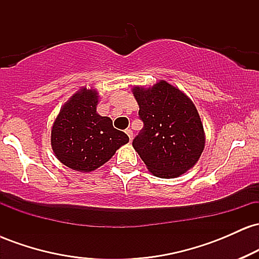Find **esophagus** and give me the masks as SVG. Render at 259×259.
Returning <instances> with one entry per match:
<instances>
[{
	"label": "esophagus",
	"mask_w": 259,
	"mask_h": 259,
	"mask_svg": "<svg viewBox=\"0 0 259 259\" xmlns=\"http://www.w3.org/2000/svg\"><path fill=\"white\" fill-rule=\"evenodd\" d=\"M125 133H126V135L129 136L130 141H132V140H133V130H132V129H126Z\"/></svg>",
	"instance_id": "obj_1"
}]
</instances>
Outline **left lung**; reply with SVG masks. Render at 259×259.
<instances>
[{
    "instance_id": "8db88e82",
    "label": "left lung",
    "mask_w": 259,
    "mask_h": 259,
    "mask_svg": "<svg viewBox=\"0 0 259 259\" xmlns=\"http://www.w3.org/2000/svg\"><path fill=\"white\" fill-rule=\"evenodd\" d=\"M133 92L144 123L133 146L151 173L170 179L194 167L204 148V134L192 101L167 81Z\"/></svg>"
}]
</instances>
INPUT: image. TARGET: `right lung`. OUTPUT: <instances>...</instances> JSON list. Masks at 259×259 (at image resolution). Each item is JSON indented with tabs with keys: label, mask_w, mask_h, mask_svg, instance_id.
Instances as JSON below:
<instances>
[{
	"label": "right lung",
	"mask_w": 259,
	"mask_h": 259,
	"mask_svg": "<svg viewBox=\"0 0 259 259\" xmlns=\"http://www.w3.org/2000/svg\"><path fill=\"white\" fill-rule=\"evenodd\" d=\"M97 92L84 89L68 101L53 123L51 145L67 167L91 171L108 160L129 141L125 133L113 127L111 118L96 113Z\"/></svg>",
	"instance_id": "add662e5"
}]
</instances>
